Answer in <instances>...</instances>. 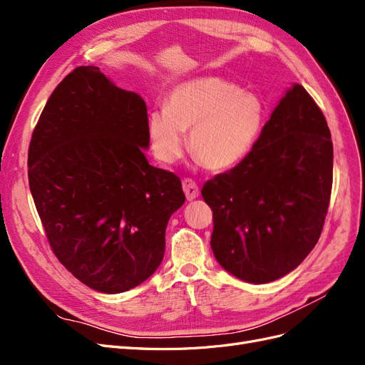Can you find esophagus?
Segmentation results:
<instances>
[{
    "instance_id": "esophagus-1",
    "label": "esophagus",
    "mask_w": 365,
    "mask_h": 365,
    "mask_svg": "<svg viewBox=\"0 0 365 365\" xmlns=\"http://www.w3.org/2000/svg\"><path fill=\"white\" fill-rule=\"evenodd\" d=\"M182 190L189 201H193L197 196H200V187H197V184L190 178H185L182 181Z\"/></svg>"
}]
</instances>
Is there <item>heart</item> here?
Returning <instances> with one entry per match:
<instances>
[{
    "label": "heart",
    "instance_id": "1",
    "mask_svg": "<svg viewBox=\"0 0 365 365\" xmlns=\"http://www.w3.org/2000/svg\"><path fill=\"white\" fill-rule=\"evenodd\" d=\"M267 109L262 98L215 76L178 83L164 109L149 115L153 155L170 164L181 157L184 134L192 155L210 170H228L244 161L262 134Z\"/></svg>",
    "mask_w": 365,
    "mask_h": 365
}]
</instances>
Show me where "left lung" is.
<instances>
[{"instance_id":"1","label":"left lung","mask_w":365,"mask_h":365,"mask_svg":"<svg viewBox=\"0 0 365 365\" xmlns=\"http://www.w3.org/2000/svg\"><path fill=\"white\" fill-rule=\"evenodd\" d=\"M334 145L314 98L295 83L250 155L202 187L213 212V254L250 283H269L314 250L327 215Z\"/></svg>"}]
</instances>
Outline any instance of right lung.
Returning <instances> with one entry per match:
<instances>
[{
	"mask_svg": "<svg viewBox=\"0 0 365 365\" xmlns=\"http://www.w3.org/2000/svg\"><path fill=\"white\" fill-rule=\"evenodd\" d=\"M148 108L101 68L77 67L33 130L29 184L54 256L105 294L135 288L164 257L165 227L185 196L150 165Z\"/></svg>",
	"mask_w": 365,
	"mask_h": 365,
	"instance_id": "add662e5",
	"label": "right lung"
}]
</instances>
